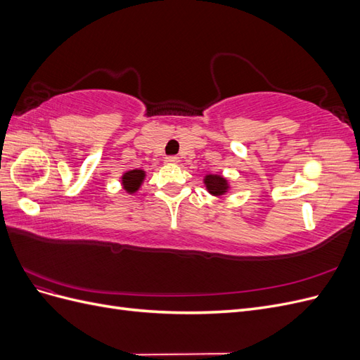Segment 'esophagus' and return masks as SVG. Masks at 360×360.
<instances>
[{
	"mask_svg": "<svg viewBox=\"0 0 360 360\" xmlns=\"http://www.w3.org/2000/svg\"><path fill=\"white\" fill-rule=\"evenodd\" d=\"M165 160H167L168 163H179V160H180V159H179L177 156H168Z\"/></svg>",
	"mask_w": 360,
	"mask_h": 360,
	"instance_id": "obj_1",
	"label": "esophagus"
}]
</instances>
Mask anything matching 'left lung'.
<instances>
[{"instance_id": "1", "label": "left lung", "mask_w": 360, "mask_h": 360, "mask_svg": "<svg viewBox=\"0 0 360 360\" xmlns=\"http://www.w3.org/2000/svg\"><path fill=\"white\" fill-rule=\"evenodd\" d=\"M202 183L205 186V191L216 198H221L224 195L230 193L231 191V183L226 180V177L221 176V174H205Z\"/></svg>"}]
</instances>
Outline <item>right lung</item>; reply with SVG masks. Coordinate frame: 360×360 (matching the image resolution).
<instances>
[{
	"label": "right lung",
	"mask_w": 360,
	"mask_h": 360,
	"mask_svg": "<svg viewBox=\"0 0 360 360\" xmlns=\"http://www.w3.org/2000/svg\"><path fill=\"white\" fill-rule=\"evenodd\" d=\"M147 177V172L141 168H134V169H127L126 172L122 174V179H120V183H122V188L124 189L126 193L129 195H135Z\"/></svg>",
	"instance_id": "add662e5"
}]
</instances>
